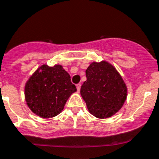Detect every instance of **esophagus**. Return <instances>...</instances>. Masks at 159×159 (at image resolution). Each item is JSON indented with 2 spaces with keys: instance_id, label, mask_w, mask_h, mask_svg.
Instances as JSON below:
<instances>
[{
  "instance_id": "esophagus-1",
  "label": "esophagus",
  "mask_w": 159,
  "mask_h": 159,
  "mask_svg": "<svg viewBox=\"0 0 159 159\" xmlns=\"http://www.w3.org/2000/svg\"><path fill=\"white\" fill-rule=\"evenodd\" d=\"M76 86H77V91L79 92V91H80V89H81V84H80V83L77 84V85H76Z\"/></svg>"
}]
</instances>
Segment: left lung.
<instances>
[{
	"label": "left lung",
	"instance_id": "obj_1",
	"mask_svg": "<svg viewBox=\"0 0 159 159\" xmlns=\"http://www.w3.org/2000/svg\"><path fill=\"white\" fill-rule=\"evenodd\" d=\"M86 76L80 92L89 111L100 119L116 114L127 98V87L116 69L106 61L93 62Z\"/></svg>",
	"mask_w": 159,
	"mask_h": 159
}]
</instances>
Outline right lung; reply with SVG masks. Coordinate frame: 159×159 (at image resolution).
<instances>
[{
	"label": "right lung",
	"mask_w": 159,
	"mask_h": 159,
	"mask_svg": "<svg viewBox=\"0 0 159 159\" xmlns=\"http://www.w3.org/2000/svg\"><path fill=\"white\" fill-rule=\"evenodd\" d=\"M76 86L63 67L43 65L30 77L25 86V97L29 108L42 118L57 116Z\"/></svg>",
	"instance_id": "obj_1"
}]
</instances>
